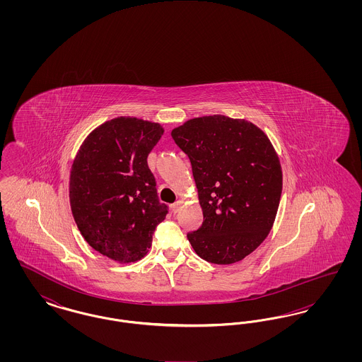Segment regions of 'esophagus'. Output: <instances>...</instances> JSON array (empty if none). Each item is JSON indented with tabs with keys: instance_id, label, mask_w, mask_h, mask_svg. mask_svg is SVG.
Returning <instances> with one entry per match:
<instances>
[{
	"instance_id": "esophagus-1",
	"label": "esophagus",
	"mask_w": 362,
	"mask_h": 362,
	"mask_svg": "<svg viewBox=\"0 0 362 362\" xmlns=\"http://www.w3.org/2000/svg\"><path fill=\"white\" fill-rule=\"evenodd\" d=\"M180 207H182V201H177V202H175V204L173 205V213H177V211L180 210Z\"/></svg>"
}]
</instances>
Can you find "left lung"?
Masks as SVG:
<instances>
[{
    "mask_svg": "<svg viewBox=\"0 0 362 362\" xmlns=\"http://www.w3.org/2000/svg\"><path fill=\"white\" fill-rule=\"evenodd\" d=\"M189 156L204 223L187 233L210 263L230 264L255 251L274 224L282 170L269 137L251 122L201 117L173 129Z\"/></svg>",
    "mask_w": 362,
    "mask_h": 362,
    "instance_id": "1",
    "label": "left lung"
}]
</instances>
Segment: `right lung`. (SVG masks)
<instances>
[{
	"label": "right lung",
	"mask_w": 362,
	"mask_h": 362,
	"mask_svg": "<svg viewBox=\"0 0 362 362\" xmlns=\"http://www.w3.org/2000/svg\"><path fill=\"white\" fill-rule=\"evenodd\" d=\"M164 129L119 117L96 127L71 165V213L86 243L119 263L144 258L168 207L160 204L148 155Z\"/></svg>",
	"instance_id": "obj_1"
}]
</instances>
